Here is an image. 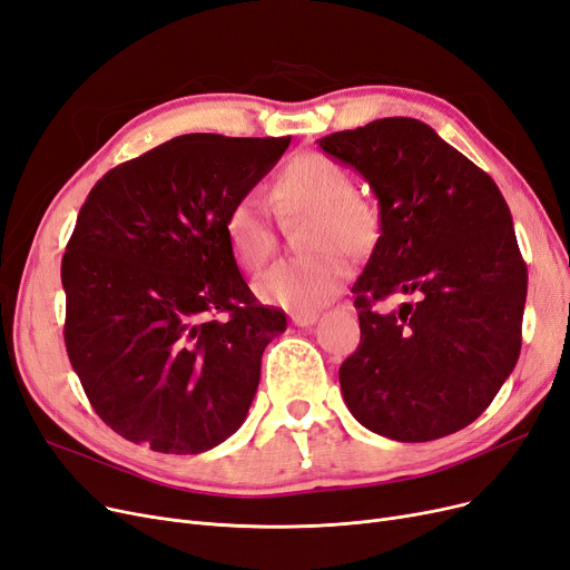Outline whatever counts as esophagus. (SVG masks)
Here are the masks:
<instances>
[{
	"mask_svg": "<svg viewBox=\"0 0 570 570\" xmlns=\"http://www.w3.org/2000/svg\"><path fill=\"white\" fill-rule=\"evenodd\" d=\"M316 318H318V314L316 312H293L291 314V321L295 326H301V328H307V326H312V324H316Z\"/></svg>",
	"mask_w": 570,
	"mask_h": 570,
	"instance_id": "1",
	"label": "esophagus"
}]
</instances>
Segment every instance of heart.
<instances>
[{"mask_svg":"<svg viewBox=\"0 0 570 570\" xmlns=\"http://www.w3.org/2000/svg\"><path fill=\"white\" fill-rule=\"evenodd\" d=\"M356 184L340 163L303 154L288 160L272 181L269 200L282 216H309L307 256L284 258L256 282V295L267 305L312 312L326 305L350 277V261L337 249L361 254L380 233L375 207L354 195ZM228 249L242 269L256 272L277 249L272 214L258 195H242L224 216Z\"/></svg>","mask_w":570,"mask_h":570,"instance_id":"heart-1","label":"heart"}]
</instances>
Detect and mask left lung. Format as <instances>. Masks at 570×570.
<instances>
[{"instance_id":"obj_1","label":"left lung","mask_w":570,"mask_h":570,"mask_svg":"<svg viewBox=\"0 0 570 570\" xmlns=\"http://www.w3.org/2000/svg\"><path fill=\"white\" fill-rule=\"evenodd\" d=\"M380 200V239L352 293L361 342L340 365L358 422L399 442L473 424L522 350L527 263L499 186L416 118L321 137ZM393 292L414 304L380 313Z\"/></svg>"}]
</instances>
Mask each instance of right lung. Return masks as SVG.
Returning <instances> with one entry per match:
<instances>
[{
    "label": "right lung",
    "mask_w": 570,
    "mask_h": 570,
    "mask_svg": "<svg viewBox=\"0 0 570 570\" xmlns=\"http://www.w3.org/2000/svg\"><path fill=\"white\" fill-rule=\"evenodd\" d=\"M288 144L184 135L88 193L62 256L65 346L92 410L126 440L200 454L242 426L286 314L242 279L224 216Z\"/></svg>",
    "instance_id": "1"
}]
</instances>
